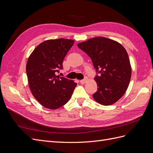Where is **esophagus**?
Instances as JSON below:
<instances>
[{
	"instance_id": "34e87169",
	"label": "esophagus",
	"mask_w": 153,
	"mask_h": 153,
	"mask_svg": "<svg viewBox=\"0 0 153 153\" xmlns=\"http://www.w3.org/2000/svg\"><path fill=\"white\" fill-rule=\"evenodd\" d=\"M87 80H88V78H87V76H85V77L84 78V79H83V80H81L80 81V84H84L85 83Z\"/></svg>"
}]
</instances>
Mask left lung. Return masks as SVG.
I'll list each match as a JSON object with an SVG mask.
<instances>
[{
	"label": "left lung",
	"instance_id": "1",
	"mask_svg": "<svg viewBox=\"0 0 153 153\" xmlns=\"http://www.w3.org/2000/svg\"><path fill=\"white\" fill-rule=\"evenodd\" d=\"M91 57L96 71L98 90L92 96L103 105L115 103L127 90L131 68L126 50L118 42L105 37H96L77 45Z\"/></svg>",
	"mask_w": 153,
	"mask_h": 153
}]
</instances>
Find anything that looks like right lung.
Masks as SVG:
<instances>
[{
    "label": "right lung",
    "mask_w": 153,
    "mask_h": 153,
    "mask_svg": "<svg viewBox=\"0 0 153 153\" xmlns=\"http://www.w3.org/2000/svg\"><path fill=\"white\" fill-rule=\"evenodd\" d=\"M73 44V40L63 38L45 41L28 59L26 73L30 91L45 108L54 110L65 105L77 85L56 75L62 69L63 60Z\"/></svg>",
    "instance_id": "right-lung-1"
}]
</instances>
